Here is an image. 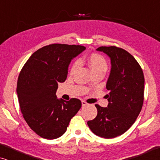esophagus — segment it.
<instances>
[{"mask_svg": "<svg viewBox=\"0 0 160 160\" xmlns=\"http://www.w3.org/2000/svg\"><path fill=\"white\" fill-rule=\"evenodd\" d=\"M82 106H87V105H88V103H87L86 101H84V100H82Z\"/></svg>", "mask_w": 160, "mask_h": 160, "instance_id": "obj_1", "label": "esophagus"}]
</instances>
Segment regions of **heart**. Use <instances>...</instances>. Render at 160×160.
<instances>
[{
    "instance_id": "1",
    "label": "heart",
    "mask_w": 160,
    "mask_h": 160,
    "mask_svg": "<svg viewBox=\"0 0 160 160\" xmlns=\"http://www.w3.org/2000/svg\"><path fill=\"white\" fill-rule=\"evenodd\" d=\"M87 62L89 68H90L92 73H98V72H102L105 73L108 68V64L103 57L98 54H92L88 58ZM78 65V62L76 61L72 65L71 68V73H73L75 70L77 68Z\"/></svg>"
}]
</instances>
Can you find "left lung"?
Segmentation results:
<instances>
[{
  "label": "left lung",
  "mask_w": 160,
  "mask_h": 160,
  "mask_svg": "<svg viewBox=\"0 0 160 160\" xmlns=\"http://www.w3.org/2000/svg\"><path fill=\"white\" fill-rule=\"evenodd\" d=\"M111 59V69L106 89L110 91L105 98L106 108L96 104L98 114L87 122L94 134L104 138H113L126 132L141 112L143 103L144 76L134 57L122 48L100 47Z\"/></svg>",
  "instance_id": "left-lung-1"
}]
</instances>
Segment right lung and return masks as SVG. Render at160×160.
I'll return each instance as SVG.
<instances>
[{
    "label": "right lung",
    "mask_w": 160,
    "mask_h": 160,
    "mask_svg": "<svg viewBox=\"0 0 160 160\" xmlns=\"http://www.w3.org/2000/svg\"><path fill=\"white\" fill-rule=\"evenodd\" d=\"M86 49L79 45L54 43L35 52L22 69L17 93L28 126L43 138L55 139L65 132L82 107L76 98L58 99L59 82L66 80L71 60Z\"/></svg>",
    "instance_id": "add662e5"
}]
</instances>
